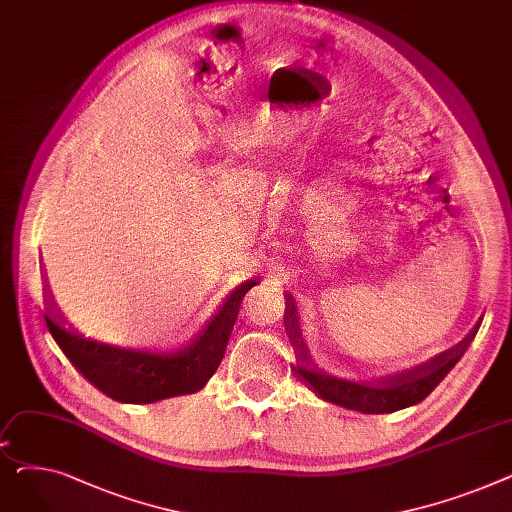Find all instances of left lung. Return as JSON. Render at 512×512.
Listing matches in <instances>:
<instances>
[{"mask_svg": "<svg viewBox=\"0 0 512 512\" xmlns=\"http://www.w3.org/2000/svg\"><path fill=\"white\" fill-rule=\"evenodd\" d=\"M479 326L481 321H477V326L459 344L436 355L434 359H429L427 363L390 375V378H382L378 382L359 384L330 378V375H321L307 369L299 371L319 398L334 402V405L361 413H392L411 407L415 402H421L425 396L432 394L434 388L446 378L448 371L465 355Z\"/></svg>", "mask_w": 512, "mask_h": 512, "instance_id": "1", "label": "left lung"}]
</instances>
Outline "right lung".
<instances>
[{
	"instance_id": "obj_1",
	"label": "right lung",
	"mask_w": 512,
	"mask_h": 512,
	"mask_svg": "<svg viewBox=\"0 0 512 512\" xmlns=\"http://www.w3.org/2000/svg\"><path fill=\"white\" fill-rule=\"evenodd\" d=\"M255 282L236 288L224 305V311L215 317L203 336L174 353H149L134 348H116L78 336L66 328V319L51 299V290L45 280V321L47 328L60 344L70 363L83 373L97 390L118 402L147 405L161 398L193 394L201 390L215 369L220 367L226 344L236 321V311L245 292Z\"/></svg>"
}]
</instances>
